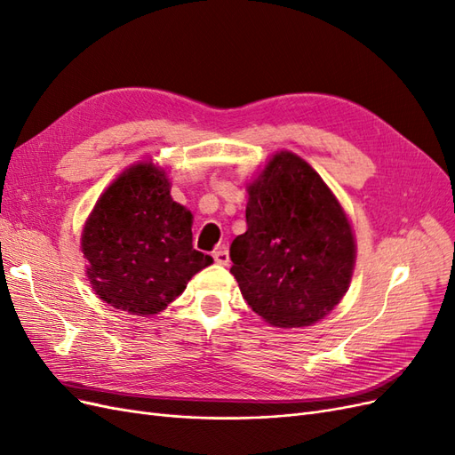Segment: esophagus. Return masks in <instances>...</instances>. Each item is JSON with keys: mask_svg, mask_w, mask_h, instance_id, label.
Returning a JSON list of instances; mask_svg holds the SVG:
<instances>
[{"mask_svg": "<svg viewBox=\"0 0 455 455\" xmlns=\"http://www.w3.org/2000/svg\"><path fill=\"white\" fill-rule=\"evenodd\" d=\"M212 258H214L216 264H220V266H228L229 264V252H228L226 246H220V249H216L212 252Z\"/></svg>", "mask_w": 455, "mask_h": 455, "instance_id": "34e87169", "label": "esophagus"}]
</instances>
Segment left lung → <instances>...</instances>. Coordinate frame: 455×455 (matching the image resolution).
<instances>
[{"instance_id": "left-lung-1", "label": "left lung", "mask_w": 455, "mask_h": 455, "mask_svg": "<svg viewBox=\"0 0 455 455\" xmlns=\"http://www.w3.org/2000/svg\"><path fill=\"white\" fill-rule=\"evenodd\" d=\"M246 304L273 326L299 328L346 294L353 231L332 191L291 151L275 156L249 186L246 231L229 246Z\"/></svg>"}]
</instances>
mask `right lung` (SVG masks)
<instances>
[{"label": "right lung", "instance_id": "1", "mask_svg": "<svg viewBox=\"0 0 455 455\" xmlns=\"http://www.w3.org/2000/svg\"><path fill=\"white\" fill-rule=\"evenodd\" d=\"M87 275L106 304L156 315L212 258L191 244V212L171 197L163 171L139 163L96 203L81 237Z\"/></svg>", "mask_w": 455, "mask_h": 455}]
</instances>
